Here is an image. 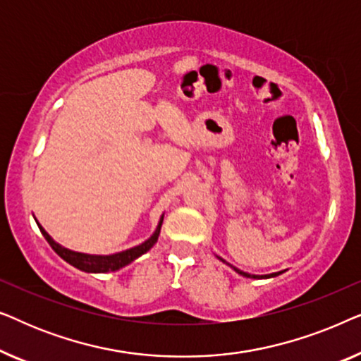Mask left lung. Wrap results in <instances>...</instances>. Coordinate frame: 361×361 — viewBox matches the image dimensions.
<instances>
[{
    "label": "left lung",
    "mask_w": 361,
    "mask_h": 361,
    "mask_svg": "<svg viewBox=\"0 0 361 361\" xmlns=\"http://www.w3.org/2000/svg\"><path fill=\"white\" fill-rule=\"evenodd\" d=\"M220 261H224V259H221V258H219ZM224 263H225V261H224ZM226 264H228V263H226ZM231 266V264H230ZM231 268H233L235 271H236V273H238V274H241V276H245V278H253V279H266V278H274V276H279L281 273H283V271H279V273H273V274H264V276H255V274H248V273H243V271H240L238 268H235V266H231Z\"/></svg>",
    "instance_id": "left-lung-1"
}]
</instances>
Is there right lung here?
Listing matches in <instances>:
<instances>
[{"instance_id":"obj_1","label":"right lung","mask_w":361,"mask_h":361,"mask_svg":"<svg viewBox=\"0 0 361 361\" xmlns=\"http://www.w3.org/2000/svg\"><path fill=\"white\" fill-rule=\"evenodd\" d=\"M162 220H164V215L161 216L159 224L156 226V231L152 233L149 238H147L145 243L135 246V248H130L126 251H121V253H115V255H108V256H100V255H85V253H77V251H72V250H67L61 246L59 243H56L51 238V235L47 233L46 230L42 228L41 225L37 224L39 230H41V233L44 235V238L47 240V243L52 246V250L56 251V253L61 256L63 261H67L68 264L75 266L77 269L80 271H85V273H108V271H118L121 269L123 266L130 264L131 261H135L136 258H140L141 255H145L146 251H149L154 243L159 238V233H161V225H162Z\"/></svg>"}]
</instances>
